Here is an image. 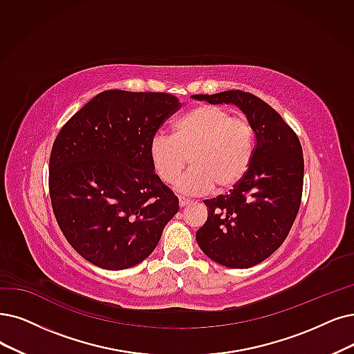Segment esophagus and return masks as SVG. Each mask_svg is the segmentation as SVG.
<instances>
[{
  "instance_id": "esophagus-1",
  "label": "esophagus",
  "mask_w": 354,
  "mask_h": 354,
  "mask_svg": "<svg viewBox=\"0 0 354 354\" xmlns=\"http://www.w3.org/2000/svg\"><path fill=\"white\" fill-rule=\"evenodd\" d=\"M190 203H192L190 199H186V197H178V205H180L181 207H185V206H187V205H190Z\"/></svg>"
}]
</instances>
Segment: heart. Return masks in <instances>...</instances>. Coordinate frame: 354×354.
<instances>
[{"label":"heart","instance_id":"1","mask_svg":"<svg viewBox=\"0 0 354 354\" xmlns=\"http://www.w3.org/2000/svg\"><path fill=\"white\" fill-rule=\"evenodd\" d=\"M256 148V132L245 116L201 104L187 111L174 126L173 136L155 133L149 157L164 183H174L190 161L192 168L177 183L186 194H203L235 187L248 173Z\"/></svg>","mask_w":354,"mask_h":354}]
</instances>
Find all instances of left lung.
<instances>
[{"instance_id":"left-lung-1","label":"left lung","mask_w":354,"mask_h":354,"mask_svg":"<svg viewBox=\"0 0 354 354\" xmlns=\"http://www.w3.org/2000/svg\"><path fill=\"white\" fill-rule=\"evenodd\" d=\"M193 98L232 103L254 126L256 148L248 173L228 194L203 202L207 221L196 232L209 259L231 268L252 267L283 244L298 215L304 187L301 142L279 113L251 93L230 90Z\"/></svg>"}]
</instances>
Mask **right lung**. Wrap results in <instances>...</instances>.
Segmentation results:
<instances>
[{"mask_svg":"<svg viewBox=\"0 0 354 354\" xmlns=\"http://www.w3.org/2000/svg\"><path fill=\"white\" fill-rule=\"evenodd\" d=\"M180 109L168 93L107 90L56 136L49 160L52 209L66 241L107 270L144 261L178 212L149 157L151 138Z\"/></svg>","mask_w":354,"mask_h":354,"instance_id":"obj_1","label":"right lung"}]
</instances>
